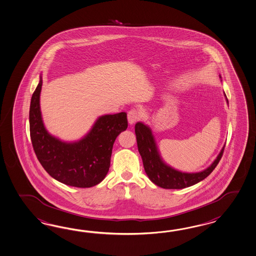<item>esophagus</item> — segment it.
Segmentation results:
<instances>
[{
    "instance_id": "esophagus-1",
    "label": "esophagus",
    "mask_w": 256,
    "mask_h": 256,
    "mask_svg": "<svg viewBox=\"0 0 256 256\" xmlns=\"http://www.w3.org/2000/svg\"><path fill=\"white\" fill-rule=\"evenodd\" d=\"M140 118H141V112L136 108H132L131 110L128 112V122L130 124H136Z\"/></svg>"
}]
</instances>
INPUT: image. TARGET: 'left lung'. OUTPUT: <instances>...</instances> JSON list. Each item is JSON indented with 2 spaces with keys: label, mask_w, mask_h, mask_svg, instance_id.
Wrapping results in <instances>:
<instances>
[{
  "label": "left lung",
  "mask_w": 256,
  "mask_h": 256,
  "mask_svg": "<svg viewBox=\"0 0 256 256\" xmlns=\"http://www.w3.org/2000/svg\"><path fill=\"white\" fill-rule=\"evenodd\" d=\"M226 101L228 102V99ZM134 132L138 151L142 158L146 174L153 183L166 190H181L188 188L205 179L219 164L226 146H224L216 160L209 168L200 172L186 174L174 170L164 164L158 155L152 132L148 126L142 122H138L134 126Z\"/></svg>",
  "instance_id": "obj_1"
}]
</instances>
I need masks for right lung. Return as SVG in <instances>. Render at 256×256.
<instances>
[{
	"mask_svg": "<svg viewBox=\"0 0 256 256\" xmlns=\"http://www.w3.org/2000/svg\"><path fill=\"white\" fill-rule=\"evenodd\" d=\"M42 84L40 78L30 108V139L40 164L52 178L68 186L86 188L98 184L110 170L115 139L128 127L127 114L102 116L79 142H61L50 136L42 124L40 110Z\"/></svg>",
	"mask_w": 256,
	"mask_h": 256,
	"instance_id": "1",
	"label": "right lung"
}]
</instances>
